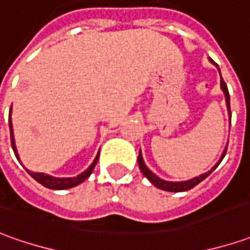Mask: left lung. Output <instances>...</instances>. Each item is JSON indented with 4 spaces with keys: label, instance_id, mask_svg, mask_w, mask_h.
Instances as JSON below:
<instances>
[{
    "label": "left lung",
    "instance_id": "8db88e82",
    "mask_svg": "<svg viewBox=\"0 0 250 250\" xmlns=\"http://www.w3.org/2000/svg\"><path fill=\"white\" fill-rule=\"evenodd\" d=\"M209 62L213 63V65H216L213 61H211L210 58H209ZM217 66V65H216ZM219 69V67H217ZM220 72V69H219ZM220 87H221V91H223V94H224V97H226V105H227V110H228V116H229V120H231V109H229V94H228V88H227V84L224 83L223 79H220ZM226 152H227V145H226V148H224V151L221 153V156H220L219 162L213 166V167L209 170V171H206V173H203L201 176L194 177V178H191V180H185V181H166V180H163V178H160L158 177L153 171H151L148 166L145 165V162H144V158H142V153L140 151V155H138V166H140V170H141V173L144 176L146 177L149 181H151L152 184L155 185L156 188H159V189H163V191H168V192H184V191H188V189H191V188H194L195 185H198L201 181H203L205 178L208 176H210L211 171H214L216 167L220 165V162L224 159V156H226Z\"/></svg>",
    "mask_w": 250,
    "mask_h": 250
}]
</instances>
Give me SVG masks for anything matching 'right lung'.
I'll return each instance as SVG.
<instances>
[{
  "label": "right lung",
  "instance_id": "1",
  "mask_svg": "<svg viewBox=\"0 0 250 250\" xmlns=\"http://www.w3.org/2000/svg\"><path fill=\"white\" fill-rule=\"evenodd\" d=\"M11 113H12V106H11V110H9V130H11V144H12V149L15 152V156L18 158V160L21 162V158H19V153H18V149H16V144H15V135H13V125H12V119H11ZM99 159V152L97 153L94 162L90 165V167L87 170H84L83 173H80L77 177H54L49 176V174H45V173H34V171H30L27 170V173L30 174L37 183H40L41 185H44L45 188H49V189H67V188H73L76 185L82 184L83 181H85L88 177L91 176L92 170L95 167L97 162Z\"/></svg>",
  "mask_w": 250,
  "mask_h": 250
}]
</instances>
